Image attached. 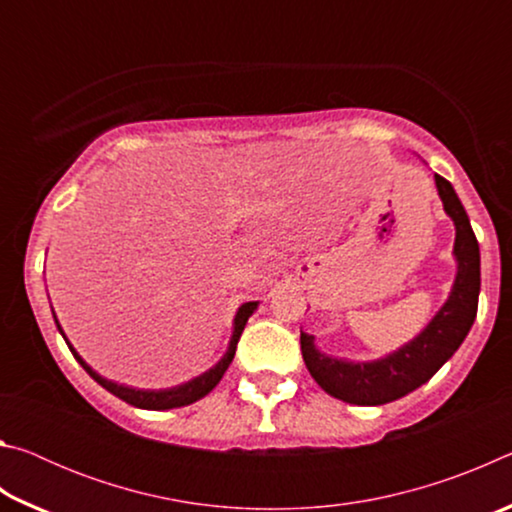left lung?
<instances>
[{
	"label": "left lung",
	"mask_w": 512,
	"mask_h": 512,
	"mask_svg": "<svg viewBox=\"0 0 512 512\" xmlns=\"http://www.w3.org/2000/svg\"><path fill=\"white\" fill-rule=\"evenodd\" d=\"M438 196L456 225L454 257L458 262L452 293L431 323L402 345L400 350L377 361H343L316 350L314 336L300 332L302 359L316 384L336 400L379 406L409 395L436 375L440 366L461 348L476 318L481 291V255L465 207L458 201L449 180L436 173Z\"/></svg>",
	"instance_id": "8db88e82"
}]
</instances>
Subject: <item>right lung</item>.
<instances>
[{"label": "right lung", "instance_id": "right-lung-1", "mask_svg": "<svg viewBox=\"0 0 512 512\" xmlns=\"http://www.w3.org/2000/svg\"><path fill=\"white\" fill-rule=\"evenodd\" d=\"M257 309V302H244V305L239 307L237 316H235V332H232V339H230V348L228 352L223 354V359L216 363L214 368H210L207 372H203V375L194 377L192 381H187V384H180V386H173V388H164V391H140V388H131V386H124V384H117V381H110L106 377H101L99 372H94L88 363H85L79 352H76L72 345H69V341L65 339L63 329H60L58 320V332L63 334L65 343L69 345V350H72V354L76 357V361L81 363V366L85 368V372L97 381V384H101L103 388H106L108 393H112L115 397H119V400H124L128 404L137 406V409H149V411H167V409H178V406H187L192 404L196 400H201V397H205L207 393L212 391V388L219 384L223 372L228 370V366L232 363V359H235V352H237V343H239V336L241 332H244V327L248 323V318L253 316V311Z\"/></svg>", "mask_w": 512, "mask_h": 512}]
</instances>
